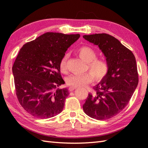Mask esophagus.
Masks as SVG:
<instances>
[{
	"label": "esophagus",
	"instance_id": "obj_1",
	"mask_svg": "<svg viewBox=\"0 0 148 148\" xmlns=\"http://www.w3.org/2000/svg\"><path fill=\"white\" fill-rule=\"evenodd\" d=\"M76 88H74V87H70L69 88V91H71V92H72V91H74V90H76Z\"/></svg>",
	"mask_w": 148,
	"mask_h": 148
}]
</instances>
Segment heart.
I'll return each mask as SVG.
<instances>
[{
	"label": "heart",
	"mask_w": 148,
	"mask_h": 148,
	"mask_svg": "<svg viewBox=\"0 0 148 148\" xmlns=\"http://www.w3.org/2000/svg\"><path fill=\"white\" fill-rule=\"evenodd\" d=\"M78 56L84 62L87 63V69L92 72H87L82 75L72 74L66 79L67 85L78 88L86 86L93 81V76L97 81H100L108 74L109 65L106 59L97 58V53L89 46H81L76 51ZM68 55H65L60 61V70L64 74L67 72V62Z\"/></svg>",
	"instance_id": "obj_1"
}]
</instances>
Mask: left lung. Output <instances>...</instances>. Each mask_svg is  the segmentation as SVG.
Here are the masks:
<instances>
[{
  "instance_id": "8db88e82",
  "label": "left lung",
  "mask_w": 148,
  "mask_h": 148,
  "mask_svg": "<svg viewBox=\"0 0 148 148\" xmlns=\"http://www.w3.org/2000/svg\"><path fill=\"white\" fill-rule=\"evenodd\" d=\"M83 38L97 45L109 65L107 76L93 87L83 106L90 117L106 120L123 111L130 101L139 82L136 58L130 49L107 34L84 35Z\"/></svg>"
}]
</instances>
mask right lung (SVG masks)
<instances>
[{
	"mask_svg": "<svg viewBox=\"0 0 148 148\" xmlns=\"http://www.w3.org/2000/svg\"><path fill=\"white\" fill-rule=\"evenodd\" d=\"M79 34L47 32L20 49L12 66L16 94L25 111L36 118L47 119L60 114L69 95L59 64Z\"/></svg>",
	"mask_w": 148,
	"mask_h": 148,
	"instance_id": "1",
	"label": "right lung"
}]
</instances>
